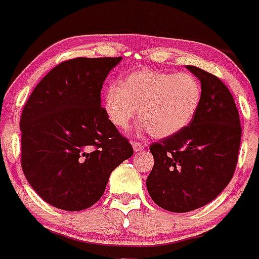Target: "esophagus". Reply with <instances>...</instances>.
Returning <instances> with one entry per match:
<instances>
[{"label":"esophagus","instance_id":"obj_1","mask_svg":"<svg viewBox=\"0 0 259 259\" xmlns=\"http://www.w3.org/2000/svg\"><path fill=\"white\" fill-rule=\"evenodd\" d=\"M133 148H134L135 151H140L145 148V144L140 142H133Z\"/></svg>","mask_w":259,"mask_h":259}]
</instances>
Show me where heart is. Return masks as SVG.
Returning <instances> with one entry per match:
<instances>
[{
  "instance_id": "b5f03b06",
  "label": "heart",
  "mask_w": 259,
  "mask_h": 259,
  "mask_svg": "<svg viewBox=\"0 0 259 259\" xmlns=\"http://www.w3.org/2000/svg\"><path fill=\"white\" fill-rule=\"evenodd\" d=\"M202 85L188 72L137 71L106 90L104 96L109 119L127 129L139 109V119L153 137L177 134L192 121L199 108Z\"/></svg>"
}]
</instances>
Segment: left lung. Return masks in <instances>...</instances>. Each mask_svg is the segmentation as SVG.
I'll return each mask as SVG.
<instances>
[{
	"instance_id": "1",
	"label": "left lung",
	"mask_w": 259,
	"mask_h": 259,
	"mask_svg": "<svg viewBox=\"0 0 259 259\" xmlns=\"http://www.w3.org/2000/svg\"><path fill=\"white\" fill-rule=\"evenodd\" d=\"M202 83L199 108L189 125L150 145L154 166L146 179L151 199L185 213L215 199L233 178L241 146L238 109L223 81L195 66Z\"/></svg>"
}]
</instances>
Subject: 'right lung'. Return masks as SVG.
<instances>
[{
    "instance_id": "obj_1",
    "label": "right lung",
    "mask_w": 259,
    "mask_h": 259,
    "mask_svg": "<svg viewBox=\"0 0 259 259\" xmlns=\"http://www.w3.org/2000/svg\"><path fill=\"white\" fill-rule=\"evenodd\" d=\"M121 57H76L55 66L21 114V166L45 202L76 211L95 204L111 171L134 154L101 106V89Z\"/></svg>"
}]
</instances>
